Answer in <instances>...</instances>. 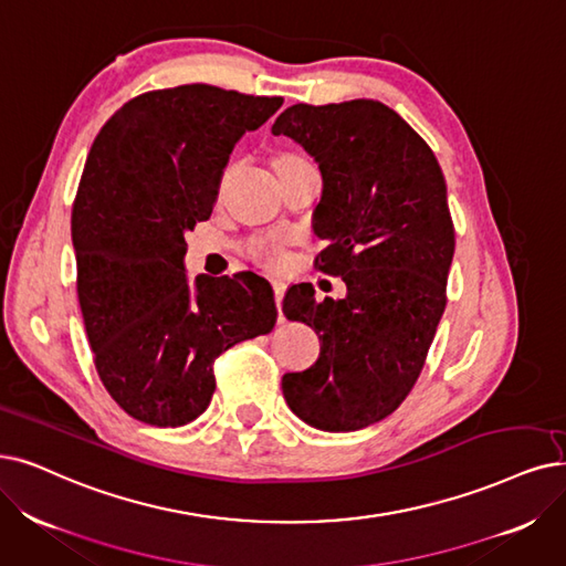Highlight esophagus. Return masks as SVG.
<instances>
[{
	"instance_id": "esophagus-1",
	"label": "esophagus",
	"mask_w": 566,
	"mask_h": 566,
	"mask_svg": "<svg viewBox=\"0 0 566 566\" xmlns=\"http://www.w3.org/2000/svg\"><path fill=\"white\" fill-rule=\"evenodd\" d=\"M274 295H276V308L283 321V297H285V283L283 281H274Z\"/></svg>"
}]
</instances>
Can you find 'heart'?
I'll use <instances>...</instances> for the list:
<instances>
[{"mask_svg":"<svg viewBox=\"0 0 566 566\" xmlns=\"http://www.w3.org/2000/svg\"><path fill=\"white\" fill-rule=\"evenodd\" d=\"M251 255L264 264L281 262V248L274 241H255L251 245Z\"/></svg>","mask_w":566,"mask_h":566,"instance_id":"obj_1","label":"heart"}]
</instances>
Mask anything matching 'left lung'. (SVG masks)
<instances>
[{"label":"left lung","mask_w":566,"mask_h":566,"mask_svg":"<svg viewBox=\"0 0 566 566\" xmlns=\"http://www.w3.org/2000/svg\"><path fill=\"white\" fill-rule=\"evenodd\" d=\"M271 132L315 157L323 197L315 269L342 276L344 300L287 290V321L311 325L321 357L283 376L292 413L323 432H355L388 418L416 386L446 308L455 228L446 180L420 134L374 99L295 104Z\"/></svg>","instance_id":"obj_1"}]
</instances>
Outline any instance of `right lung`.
Returning <instances> with one entry per match:
<instances>
[{"mask_svg":"<svg viewBox=\"0 0 566 566\" xmlns=\"http://www.w3.org/2000/svg\"><path fill=\"white\" fill-rule=\"evenodd\" d=\"M283 97L192 83L150 90L104 123L72 209L76 292L106 392L134 420L180 427L207 411L213 361L269 334V281L186 279V232L209 220L234 144Z\"/></svg>","mask_w":566,"mask_h":566,"instance_id":"add662e5","label":"right lung"}]
</instances>
